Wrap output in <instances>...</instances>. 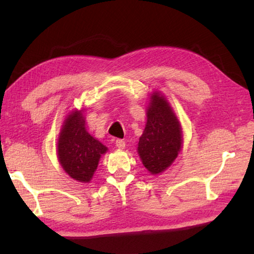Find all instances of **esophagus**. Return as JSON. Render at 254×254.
<instances>
[{"mask_svg": "<svg viewBox=\"0 0 254 254\" xmlns=\"http://www.w3.org/2000/svg\"><path fill=\"white\" fill-rule=\"evenodd\" d=\"M115 144H117V148H119V149L126 148V141L122 139H118L117 141H115Z\"/></svg>", "mask_w": 254, "mask_h": 254, "instance_id": "esophagus-1", "label": "esophagus"}]
</instances>
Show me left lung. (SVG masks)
Wrapping results in <instances>:
<instances>
[{
    "mask_svg": "<svg viewBox=\"0 0 254 254\" xmlns=\"http://www.w3.org/2000/svg\"><path fill=\"white\" fill-rule=\"evenodd\" d=\"M182 127L168 102L154 93L148 107L147 124L137 152L150 173L160 174L177 158L183 143Z\"/></svg>",
    "mask_w": 254,
    "mask_h": 254,
    "instance_id": "8db88e82",
    "label": "left lung"
}]
</instances>
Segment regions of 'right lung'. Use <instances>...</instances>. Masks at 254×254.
I'll use <instances>...</instances> for the list:
<instances>
[{"instance_id": "1", "label": "right lung", "mask_w": 254, "mask_h": 254, "mask_svg": "<svg viewBox=\"0 0 254 254\" xmlns=\"http://www.w3.org/2000/svg\"><path fill=\"white\" fill-rule=\"evenodd\" d=\"M107 148L89 134L80 112L66 119L58 141V158L64 170L75 180L88 183Z\"/></svg>"}]
</instances>
